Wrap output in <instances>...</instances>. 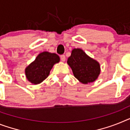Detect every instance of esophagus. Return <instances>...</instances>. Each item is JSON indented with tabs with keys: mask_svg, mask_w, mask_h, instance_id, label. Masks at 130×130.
Here are the masks:
<instances>
[{
	"mask_svg": "<svg viewBox=\"0 0 130 130\" xmlns=\"http://www.w3.org/2000/svg\"><path fill=\"white\" fill-rule=\"evenodd\" d=\"M60 58H61V60L62 61H65V56L64 55H61L60 56Z\"/></svg>",
	"mask_w": 130,
	"mask_h": 130,
	"instance_id": "1",
	"label": "esophagus"
}]
</instances>
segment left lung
I'll return each mask as SVG.
<instances>
[{
  "mask_svg": "<svg viewBox=\"0 0 130 130\" xmlns=\"http://www.w3.org/2000/svg\"><path fill=\"white\" fill-rule=\"evenodd\" d=\"M73 75L80 83L88 84L95 81L100 73L99 63L87 55L81 49H73L67 59Z\"/></svg>",
  "mask_w": 130,
  "mask_h": 130,
  "instance_id": "obj_1",
  "label": "left lung"
}]
</instances>
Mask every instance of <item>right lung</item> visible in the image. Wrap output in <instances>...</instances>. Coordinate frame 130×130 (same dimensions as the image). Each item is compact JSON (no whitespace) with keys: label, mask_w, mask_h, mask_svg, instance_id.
<instances>
[{"label":"right lung","mask_w":130,"mask_h":130,"mask_svg":"<svg viewBox=\"0 0 130 130\" xmlns=\"http://www.w3.org/2000/svg\"><path fill=\"white\" fill-rule=\"evenodd\" d=\"M59 57L56 53L47 52L40 53L25 69L26 78L34 85L41 83L48 77L54 64L59 63Z\"/></svg>","instance_id":"obj_1"}]
</instances>
